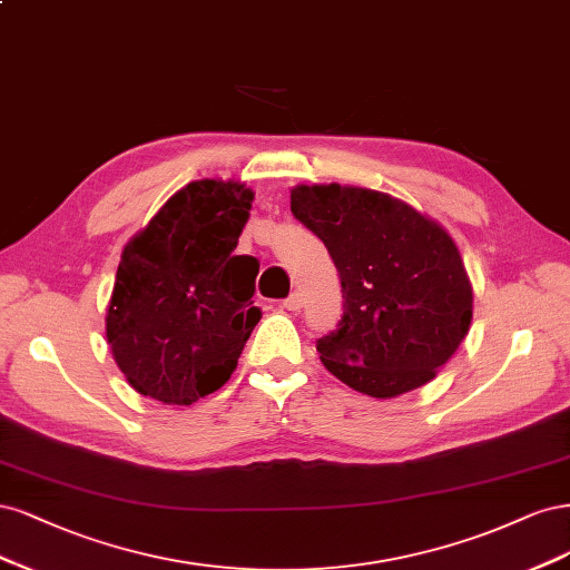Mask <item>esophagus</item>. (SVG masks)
Returning <instances> with one entry per match:
<instances>
[{
  "mask_svg": "<svg viewBox=\"0 0 570 570\" xmlns=\"http://www.w3.org/2000/svg\"><path fill=\"white\" fill-rule=\"evenodd\" d=\"M282 305H284L286 309H291V312H296V309H301V307H303V296H301L298 291H293L291 296H288Z\"/></svg>",
  "mask_w": 570,
  "mask_h": 570,
  "instance_id": "34e87169",
  "label": "esophagus"
}]
</instances>
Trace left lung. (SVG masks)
Listing matches in <instances>:
<instances>
[{
    "mask_svg": "<svg viewBox=\"0 0 570 570\" xmlns=\"http://www.w3.org/2000/svg\"><path fill=\"white\" fill-rule=\"evenodd\" d=\"M291 213L322 238L341 277L343 317L317 341L326 370L381 400L429 383L471 324L452 236L400 198L360 187L301 185Z\"/></svg>",
    "mask_w": 570,
    "mask_h": 570,
    "instance_id": "8db88e82",
    "label": "left lung"
}]
</instances>
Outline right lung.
<instances>
[{"label": "right lung", "instance_id": "obj_1", "mask_svg": "<svg viewBox=\"0 0 570 570\" xmlns=\"http://www.w3.org/2000/svg\"><path fill=\"white\" fill-rule=\"evenodd\" d=\"M253 191L200 179L177 191L125 246L106 338L132 389L191 405L229 381L261 320L258 261L234 255Z\"/></svg>", "mask_w": 570, "mask_h": 570}]
</instances>
